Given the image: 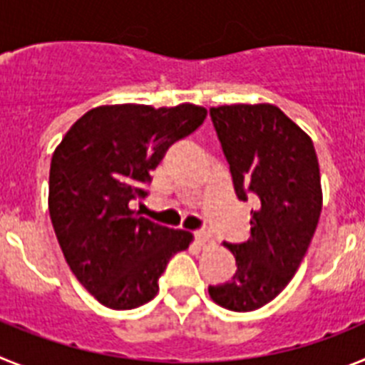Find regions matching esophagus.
<instances>
[{
  "mask_svg": "<svg viewBox=\"0 0 365 365\" xmlns=\"http://www.w3.org/2000/svg\"><path fill=\"white\" fill-rule=\"evenodd\" d=\"M195 241H197L199 247H208V245L214 243V237L208 232H195Z\"/></svg>",
  "mask_w": 365,
  "mask_h": 365,
  "instance_id": "esophagus-1",
  "label": "esophagus"
}]
</instances>
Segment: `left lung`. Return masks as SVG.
<instances>
[{
  "mask_svg": "<svg viewBox=\"0 0 365 365\" xmlns=\"http://www.w3.org/2000/svg\"><path fill=\"white\" fill-rule=\"evenodd\" d=\"M210 115L237 197L252 193L257 208L250 240L225 243L237 270L208 294L228 311H256L289 285L307 254L324 202L318 157L311 137L278 106H219Z\"/></svg>",
  "mask_w": 365,
  "mask_h": 365,
  "instance_id": "1",
  "label": "left lung"
}]
</instances>
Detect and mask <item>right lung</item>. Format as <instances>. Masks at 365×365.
<instances>
[{
    "label": "right lung",
    "instance_id": "right-lung-1",
    "mask_svg": "<svg viewBox=\"0 0 365 365\" xmlns=\"http://www.w3.org/2000/svg\"><path fill=\"white\" fill-rule=\"evenodd\" d=\"M195 104L98 106L63 135L51 159L49 214L67 265L102 305L140 307L159 292L173 254L193 235L130 208L164 153L205 122Z\"/></svg>",
    "mask_w": 365,
    "mask_h": 365
}]
</instances>
